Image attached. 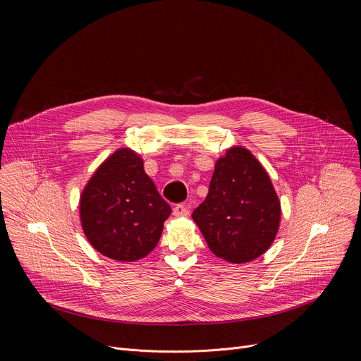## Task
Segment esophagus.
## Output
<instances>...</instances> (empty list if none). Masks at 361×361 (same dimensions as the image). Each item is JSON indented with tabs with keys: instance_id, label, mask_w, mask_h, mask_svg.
Wrapping results in <instances>:
<instances>
[{
	"instance_id": "obj_1",
	"label": "esophagus",
	"mask_w": 361,
	"mask_h": 361,
	"mask_svg": "<svg viewBox=\"0 0 361 361\" xmlns=\"http://www.w3.org/2000/svg\"><path fill=\"white\" fill-rule=\"evenodd\" d=\"M173 214H174V216H177V218H180V216H187V215H188V204H185V203L176 204L174 209H173Z\"/></svg>"
}]
</instances>
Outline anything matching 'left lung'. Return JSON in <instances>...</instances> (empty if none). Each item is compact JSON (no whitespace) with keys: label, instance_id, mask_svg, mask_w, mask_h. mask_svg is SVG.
I'll list each match as a JSON object with an SVG mask.
<instances>
[{"label":"left lung","instance_id":"left-lung-1","mask_svg":"<svg viewBox=\"0 0 361 361\" xmlns=\"http://www.w3.org/2000/svg\"><path fill=\"white\" fill-rule=\"evenodd\" d=\"M192 218L215 256L247 263L272 245L279 230L281 202L267 169L252 152L233 146L216 161L209 193Z\"/></svg>","mask_w":361,"mask_h":361}]
</instances>
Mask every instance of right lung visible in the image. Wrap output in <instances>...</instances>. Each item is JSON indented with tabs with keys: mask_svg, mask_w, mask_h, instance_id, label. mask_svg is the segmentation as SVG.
Listing matches in <instances>:
<instances>
[{
	"mask_svg": "<svg viewBox=\"0 0 361 361\" xmlns=\"http://www.w3.org/2000/svg\"><path fill=\"white\" fill-rule=\"evenodd\" d=\"M79 214L94 250L117 262H136L157 247L171 206L145 173L140 155L120 147L85 185Z\"/></svg>",
	"mask_w": 361,
	"mask_h": 361,
	"instance_id": "right-lung-1",
	"label": "right lung"
}]
</instances>
